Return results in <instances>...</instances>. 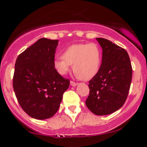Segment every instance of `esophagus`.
<instances>
[{
    "label": "esophagus",
    "instance_id": "34e87169",
    "mask_svg": "<svg viewBox=\"0 0 147 147\" xmlns=\"http://www.w3.org/2000/svg\"><path fill=\"white\" fill-rule=\"evenodd\" d=\"M70 85H71L72 86H76L78 85V84L76 83V82H72V81H71V82H70Z\"/></svg>",
    "mask_w": 147,
    "mask_h": 147
}]
</instances>
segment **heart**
Listing matches in <instances>:
<instances>
[{"mask_svg": "<svg viewBox=\"0 0 147 147\" xmlns=\"http://www.w3.org/2000/svg\"><path fill=\"white\" fill-rule=\"evenodd\" d=\"M102 62V52L96 43H79L70 45L62 57L54 61V66L61 75H66L70 65L82 80L92 79L97 73Z\"/></svg>", "mask_w": 147, "mask_h": 147, "instance_id": "b5f03b06", "label": "heart"}]
</instances>
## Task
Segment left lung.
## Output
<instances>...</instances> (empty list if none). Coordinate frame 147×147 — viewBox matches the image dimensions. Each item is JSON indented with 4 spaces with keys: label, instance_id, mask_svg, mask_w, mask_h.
Instances as JSON below:
<instances>
[{
    "label": "left lung",
    "instance_id": "8db88e82",
    "mask_svg": "<svg viewBox=\"0 0 147 147\" xmlns=\"http://www.w3.org/2000/svg\"><path fill=\"white\" fill-rule=\"evenodd\" d=\"M96 39L102 48V64L89 82L90 94L86 105L92 113L106 115L124 105L132 79V67L124 49L106 38Z\"/></svg>",
    "mask_w": 147,
    "mask_h": 147
}]
</instances>
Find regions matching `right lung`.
Segmentation results:
<instances>
[{"label":"right lung","mask_w":147,"mask_h":147,"mask_svg":"<svg viewBox=\"0 0 147 147\" xmlns=\"http://www.w3.org/2000/svg\"><path fill=\"white\" fill-rule=\"evenodd\" d=\"M58 40L41 38L23 52L15 63L13 88L23 110L30 117L45 119L58 111L70 85L54 66Z\"/></svg>","instance_id":"1"}]
</instances>
